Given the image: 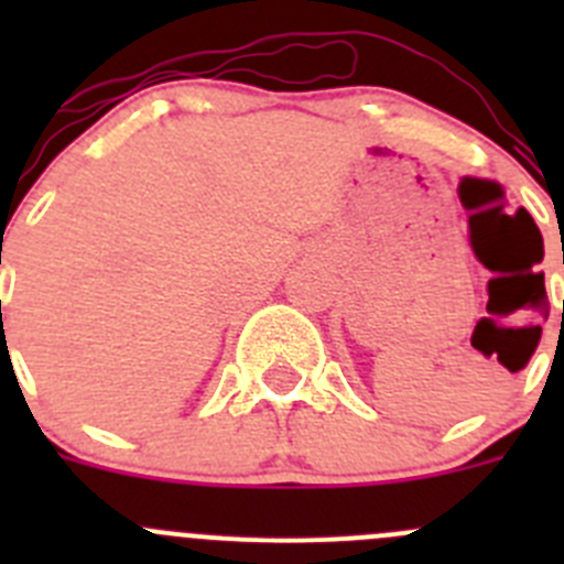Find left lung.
<instances>
[{"label": "left lung", "instance_id": "obj_1", "mask_svg": "<svg viewBox=\"0 0 564 564\" xmlns=\"http://www.w3.org/2000/svg\"><path fill=\"white\" fill-rule=\"evenodd\" d=\"M534 333H542V330H540V327H536V330H534ZM536 341H540V336H536ZM534 347H536V344H534Z\"/></svg>", "mask_w": 564, "mask_h": 564}]
</instances>
